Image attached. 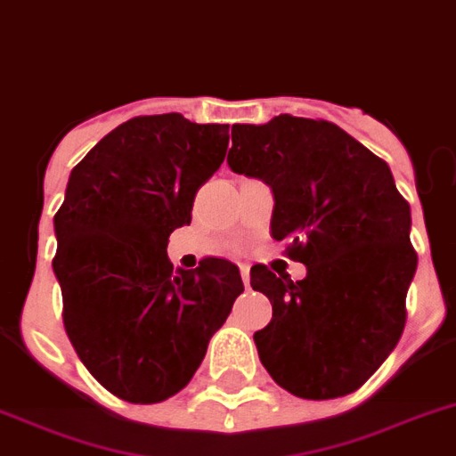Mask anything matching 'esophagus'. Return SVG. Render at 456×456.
I'll return each instance as SVG.
<instances>
[{
  "instance_id": "1",
  "label": "esophagus",
  "mask_w": 456,
  "mask_h": 456,
  "mask_svg": "<svg viewBox=\"0 0 456 456\" xmlns=\"http://www.w3.org/2000/svg\"><path fill=\"white\" fill-rule=\"evenodd\" d=\"M240 274H242L244 286L248 288V281H251V270H248V265H240Z\"/></svg>"
}]
</instances>
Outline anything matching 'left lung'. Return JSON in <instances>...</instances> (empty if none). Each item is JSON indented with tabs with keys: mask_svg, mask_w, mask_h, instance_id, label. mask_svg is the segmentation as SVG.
I'll return each instance as SVG.
<instances>
[{
	"mask_svg": "<svg viewBox=\"0 0 456 456\" xmlns=\"http://www.w3.org/2000/svg\"><path fill=\"white\" fill-rule=\"evenodd\" d=\"M228 166L270 186L272 237L306 265L295 283L251 267L272 302L270 325L254 334L263 367L302 399L355 392L402 337L418 270L390 166L339 126L293 115L235 124Z\"/></svg>",
	"mask_w": 456,
	"mask_h": 456,
	"instance_id": "obj_1",
	"label": "left lung"
}]
</instances>
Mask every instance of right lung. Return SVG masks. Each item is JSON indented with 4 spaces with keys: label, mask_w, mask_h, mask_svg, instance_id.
I'll return each instance as SVG.
<instances>
[{
    "label": "right lung",
    "mask_w": 456,
    "mask_h": 456,
    "mask_svg": "<svg viewBox=\"0 0 456 456\" xmlns=\"http://www.w3.org/2000/svg\"><path fill=\"white\" fill-rule=\"evenodd\" d=\"M225 147V124L134 117L71 170L54 214L64 328L89 373L124 402L177 395L244 290L228 260L173 270L166 254Z\"/></svg>",
    "instance_id": "obj_1"
}]
</instances>
